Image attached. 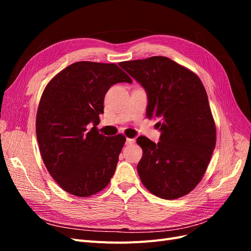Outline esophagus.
Returning <instances> with one entry per match:
<instances>
[{"label": "esophagus", "instance_id": "esophagus-1", "mask_svg": "<svg viewBox=\"0 0 251 251\" xmlns=\"http://www.w3.org/2000/svg\"><path fill=\"white\" fill-rule=\"evenodd\" d=\"M126 144H133V143H135V139H133V138H126Z\"/></svg>", "mask_w": 251, "mask_h": 251}]
</instances>
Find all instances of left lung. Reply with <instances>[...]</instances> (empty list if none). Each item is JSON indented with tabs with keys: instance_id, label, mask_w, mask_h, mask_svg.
Masks as SVG:
<instances>
[{
	"instance_id": "left-lung-1",
	"label": "left lung",
	"mask_w": 251,
	"mask_h": 251,
	"mask_svg": "<svg viewBox=\"0 0 251 251\" xmlns=\"http://www.w3.org/2000/svg\"><path fill=\"white\" fill-rule=\"evenodd\" d=\"M147 91V117L157 120L161 138L140 136L138 175L159 198L178 199L198 185L216 147V125L206 91L193 71L165 56L121 62Z\"/></svg>"
}]
</instances>
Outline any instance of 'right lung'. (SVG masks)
<instances>
[{
  "label": "right lung",
  "instance_id": "right-lung-1",
  "mask_svg": "<svg viewBox=\"0 0 251 251\" xmlns=\"http://www.w3.org/2000/svg\"><path fill=\"white\" fill-rule=\"evenodd\" d=\"M132 82L115 64L77 62L45 88L36 114V138L49 174L64 191L86 198L109 184L124 135L98 132L103 100L111 86Z\"/></svg>",
  "mask_w": 251,
  "mask_h": 251
}]
</instances>
